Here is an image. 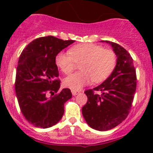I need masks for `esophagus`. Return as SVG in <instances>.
Here are the masks:
<instances>
[{
	"mask_svg": "<svg viewBox=\"0 0 153 153\" xmlns=\"http://www.w3.org/2000/svg\"><path fill=\"white\" fill-rule=\"evenodd\" d=\"M79 93V91H76V90H72L73 96H76Z\"/></svg>",
	"mask_w": 153,
	"mask_h": 153,
	"instance_id": "obj_1",
	"label": "esophagus"
}]
</instances>
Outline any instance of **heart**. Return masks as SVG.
I'll list each match as a JSON object with an SVG mask.
<instances>
[{"mask_svg": "<svg viewBox=\"0 0 153 153\" xmlns=\"http://www.w3.org/2000/svg\"><path fill=\"white\" fill-rule=\"evenodd\" d=\"M55 62L62 72L70 74L80 64V72L66 77L63 85L72 90H79L92 81L94 84L106 80L117 64V55L112 50L104 49L93 44L73 46L68 53L61 51L56 54Z\"/></svg>", "mask_w": 153, "mask_h": 153, "instance_id": "heart-1", "label": "heart"}]
</instances>
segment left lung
<instances>
[{"instance_id": "8db88e82", "label": "left lung", "mask_w": 153, "mask_h": 153, "mask_svg": "<svg viewBox=\"0 0 153 153\" xmlns=\"http://www.w3.org/2000/svg\"><path fill=\"white\" fill-rule=\"evenodd\" d=\"M102 42L112 46L117 55V65L103 83L84 92L87 102L82 108V113L91 128L107 131L121 123L129 114L136 90V74L126 50L113 42Z\"/></svg>"}]
</instances>
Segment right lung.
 I'll return each instance as SVG.
<instances>
[{
	"label": "right lung",
	"mask_w": 153,
	"mask_h": 153,
	"mask_svg": "<svg viewBox=\"0 0 153 153\" xmlns=\"http://www.w3.org/2000/svg\"><path fill=\"white\" fill-rule=\"evenodd\" d=\"M74 42L43 36L30 42L21 53L16 72V96L22 114L34 126L46 129L57 123L64 113V103L72 97L70 89L59 91L55 57ZM49 93L51 97H47Z\"/></svg>",
	"instance_id": "obj_1"
}]
</instances>
